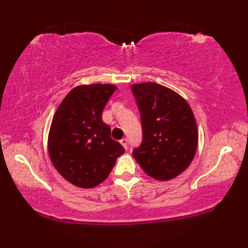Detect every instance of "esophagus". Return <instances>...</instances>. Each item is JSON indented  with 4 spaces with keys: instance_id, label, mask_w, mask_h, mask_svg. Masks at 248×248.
Here are the masks:
<instances>
[{
    "instance_id": "obj_1",
    "label": "esophagus",
    "mask_w": 248,
    "mask_h": 248,
    "mask_svg": "<svg viewBox=\"0 0 248 248\" xmlns=\"http://www.w3.org/2000/svg\"><path fill=\"white\" fill-rule=\"evenodd\" d=\"M120 144L124 146V149H128V140L127 139H123L120 140Z\"/></svg>"
}]
</instances>
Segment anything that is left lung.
I'll use <instances>...</instances> for the list:
<instances>
[{
	"label": "left lung",
	"mask_w": 248,
	"mask_h": 248,
	"mask_svg": "<svg viewBox=\"0 0 248 248\" xmlns=\"http://www.w3.org/2000/svg\"><path fill=\"white\" fill-rule=\"evenodd\" d=\"M140 112L143 141L132 155L147 175L167 181L191 164L198 130L186 100L172 89L146 82L131 85Z\"/></svg>",
	"instance_id": "8db88e82"
}]
</instances>
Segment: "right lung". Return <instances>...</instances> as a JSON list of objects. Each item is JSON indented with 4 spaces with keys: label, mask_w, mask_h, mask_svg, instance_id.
<instances>
[{
    "label": "right lung",
    "mask_w": 248,
    "mask_h": 248,
    "mask_svg": "<svg viewBox=\"0 0 248 248\" xmlns=\"http://www.w3.org/2000/svg\"><path fill=\"white\" fill-rule=\"evenodd\" d=\"M110 84H89L69 92L57 108L48 136L52 164L73 186L92 188L109 175L124 148L110 139L102 121L105 104L116 91Z\"/></svg>",
    "instance_id": "add662e5"
}]
</instances>
